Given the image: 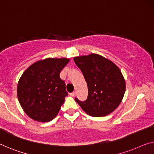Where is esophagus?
<instances>
[{
	"label": "esophagus",
	"instance_id": "esophagus-1",
	"mask_svg": "<svg viewBox=\"0 0 154 154\" xmlns=\"http://www.w3.org/2000/svg\"><path fill=\"white\" fill-rule=\"evenodd\" d=\"M69 94L71 96H74L75 95V91H73V92H72V93H70Z\"/></svg>",
	"mask_w": 154,
	"mask_h": 154
}]
</instances>
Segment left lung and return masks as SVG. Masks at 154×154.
Here are the masks:
<instances>
[{
	"instance_id": "8db88e82",
	"label": "left lung",
	"mask_w": 154,
	"mask_h": 154,
	"mask_svg": "<svg viewBox=\"0 0 154 154\" xmlns=\"http://www.w3.org/2000/svg\"><path fill=\"white\" fill-rule=\"evenodd\" d=\"M75 63L81 70L88 87L86 100H75L87 114L105 116L113 112L123 98L126 85L121 71L112 61L96 54L78 56Z\"/></svg>"
}]
</instances>
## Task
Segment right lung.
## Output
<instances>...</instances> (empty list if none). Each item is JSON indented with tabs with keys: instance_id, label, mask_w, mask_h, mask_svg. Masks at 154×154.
Here are the masks:
<instances>
[{
	"instance_id": "1",
	"label": "right lung",
	"mask_w": 154,
	"mask_h": 154,
	"mask_svg": "<svg viewBox=\"0 0 154 154\" xmlns=\"http://www.w3.org/2000/svg\"><path fill=\"white\" fill-rule=\"evenodd\" d=\"M69 58H46L26 69L18 81V101L28 116L38 122L53 120L68 95L60 72Z\"/></svg>"
}]
</instances>
